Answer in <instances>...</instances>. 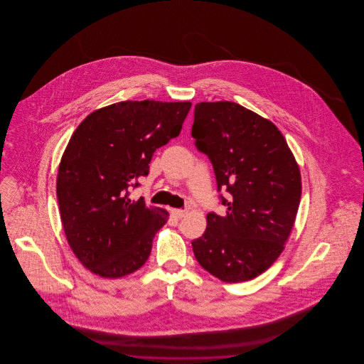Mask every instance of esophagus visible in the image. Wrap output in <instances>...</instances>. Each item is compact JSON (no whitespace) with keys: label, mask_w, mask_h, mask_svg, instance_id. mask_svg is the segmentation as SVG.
I'll list each match as a JSON object with an SVG mask.
<instances>
[{"label":"esophagus","mask_w":364,"mask_h":364,"mask_svg":"<svg viewBox=\"0 0 364 364\" xmlns=\"http://www.w3.org/2000/svg\"><path fill=\"white\" fill-rule=\"evenodd\" d=\"M171 214L173 215L174 218L180 220V218H183V217L187 214V210H181V208H172V210H171Z\"/></svg>","instance_id":"1"}]
</instances>
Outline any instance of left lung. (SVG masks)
<instances>
[{"instance_id":"1","label":"left lung","mask_w":364,"mask_h":364,"mask_svg":"<svg viewBox=\"0 0 364 364\" xmlns=\"http://www.w3.org/2000/svg\"><path fill=\"white\" fill-rule=\"evenodd\" d=\"M192 138L208 154L225 215L208 213L202 237L192 242L199 264L224 282L258 277L281 255L301 196V176L277 127L229 101L195 106Z\"/></svg>"}]
</instances>
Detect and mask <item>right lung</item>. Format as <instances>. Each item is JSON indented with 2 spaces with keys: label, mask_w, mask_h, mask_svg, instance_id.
Wrapping results in <instances>:
<instances>
[{
  "label": "right lung",
  "mask_w": 364,
  "mask_h": 364,
  "mask_svg": "<svg viewBox=\"0 0 364 364\" xmlns=\"http://www.w3.org/2000/svg\"><path fill=\"white\" fill-rule=\"evenodd\" d=\"M191 105L124 101L94 110L75 129L55 190L70 250L91 273L124 277L149 259L169 213L128 195L156 149L178 136Z\"/></svg>",
  "instance_id": "obj_1"
}]
</instances>
